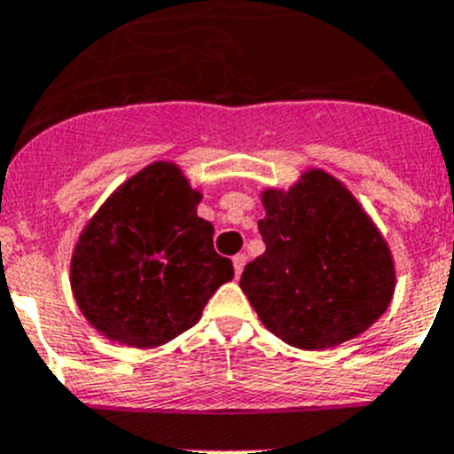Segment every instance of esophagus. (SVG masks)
Returning a JSON list of instances; mask_svg holds the SVG:
<instances>
[{
    "label": "esophagus",
    "instance_id": "esophagus-1",
    "mask_svg": "<svg viewBox=\"0 0 454 454\" xmlns=\"http://www.w3.org/2000/svg\"><path fill=\"white\" fill-rule=\"evenodd\" d=\"M245 262H247V255L245 254H236V255H233V271H236V278L240 276L242 269H245Z\"/></svg>",
    "mask_w": 454,
    "mask_h": 454
}]
</instances>
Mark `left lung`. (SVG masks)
I'll list each match as a JSON object with an SVG mask.
<instances>
[{"label": "left lung", "instance_id": "8db88e82", "mask_svg": "<svg viewBox=\"0 0 454 454\" xmlns=\"http://www.w3.org/2000/svg\"><path fill=\"white\" fill-rule=\"evenodd\" d=\"M267 245L240 289L282 342L325 351L375 325L393 300L395 258L373 218L340 178L309 168L289 187L260 192Z\"/></svg>", "mask_w": 454, "mask_h": 454}]
</instances>
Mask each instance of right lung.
Listing matches in <instances>:
<instances>
[{"instance_id":"right-lung-1","label":"right lung","mask_w":454,"mask_h":454,"mask_svg":"<svg viewBox=\"0 0 454 454\" xmlns=\"http://www.w3.org/2000/svg\"><path fill=\"white\" fill-rule=\"evenodd\" d=\"M200 200L174 160H154L90 216L70 258V289L98 335L129 348L163 347L231 280L212 223L196 214Z\"/></svg>"}]
</instances>
